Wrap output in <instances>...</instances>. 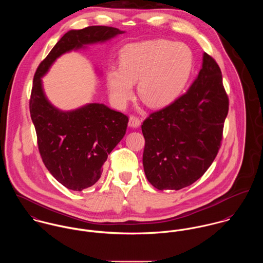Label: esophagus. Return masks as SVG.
<instances>
[{"label": "esophagus", "instance_id": "1", "mask_svg": "<svg viewBox=\"0 0 263 263\" xmlns=\"http://www.w3.org/2000/svg\"><path fill=\"white\" fill-rule=\"evenodd\" d=\"M141 122H142V120L138 116H136V115H130L129 116V121H128V125L129 126H132V127H139Z\"/></svg>", "mask_w": 263, "mask_h": 263}]
</instances>
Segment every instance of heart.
<instances>
[{
    "mask_svg": "<svg viewBox=\"0 0 263 263\" xmlns=\"http://www.w3.org/2000/svg\"><path fill=\"white\" fill-rule=\"evenodd\" d=\"M193 67L192 51L184 43L166 39L125 45L119 54V70L107 72L113 101L124 105L138 83L141 99L151 107L171 103L187 84Z\"/></svg>",
    "mask_w": 263,
    "mask_h": 263,
    "instance_id": "heart-1",
    "label": "heart"
}]
</instances>
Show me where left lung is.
I'll use <instances>...</instances> for the list:
<instances>
[{
	"mask_svg": "<svg viewBox=\"0 0 263 263\" xmlns=\"http://www.w3.org/2000/svg\"><path fill=\"white\" fill-rule=\"evenodd\" d=\"M228 110L221 69L204 52L202 67L186 93L143 122V165L151 184L159 190H179L200 178L221 147Z\"/></svg>",
	"mask_w": 263,
	"mask_h": 263,
	"instance_id": "left-lung-1",
	"label": "left lung"
}]
</instances>
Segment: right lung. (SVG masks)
Masks as SVG:
<instances>
[{
	"mask_svg": "<svg viewBox=\"0 0 263 263\" xmlns=\"http://www.w3.org/2000/svg\"><path fill=\"white\" fill-rule=\"evenodd\" d=\"M121 33L108 26L68 31L39 64L33 78L29 109L41 159L60 183L75 191L99 180L108 155L125 135L128 117L99 103L62 111L45 97L41 78L62 54Z\"/></svg>",
	"mask_w": 263,
	"mask_h": 263,
	"instance_id": "1",
	"label": "right lung"
}]
</instances>
